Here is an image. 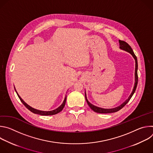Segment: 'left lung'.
<instances>
[{
    "instance_id": "left-lung-1",
    "label": "left lung",
    "mask_w": 153,
    "mask_h": 153,
    "mask_svg": "<svg viewBox=\"0 0 153 153\" xmlns=\"http://www.w3.org/2000/svg\"><path fill=\"white\" fill-rule=\"evenodd\" d=\"M119 44H120V48L121 50H123L124 51H126L128 53H129L131 54L133 56V57H134V59H135V62H136V68H135V83H134V88L133 90L132 93H131L130 96L128 97V99H126L123 103H122L120 105H119V106H117L116 108H110V109H106V108H100L96 106H94V105L91 104L88 100L87 99L86 97V94L85 93V99L86 100L87 103L89 105V106L90 107V108L91 110H93L94 112L97 113H102V114H106V113H115L117 112L118 111H119L124 106H125V105L129 101V100L131 99V98L132 97L133 95L134 94L136 88H137V82H138V76H137V69H138V64H137V57L136 56V55L134 54L131 47L126 42H125V41L123 40H119Z\"/></svg>"
}]
</instances>
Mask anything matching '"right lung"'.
I'll list each match as a JSON object with an SVG mask.
<instances>
[{"instance_id": "right-lung-1", "label": "right lung", "mask_w": 153, "mask_h": 153, "mask_svg": "<svg viewBox=\"0 0 153 153\" xmlns=\"http://www.w3.org/2000/svg\"><path fill=\"white\" fill-rule=\"evenodd\" d=\"M14 89H15V91H16V93H17V94L19 98L20 99V101L22 102V103L25 105V106L27 109H28V110H29L30 111H31L32 113H34V114H37L41 115V116H51V115H54V114H56L59 113V112H60V111L63 110L64 106H65V103H66L67 96H65V99H64L63 103H62V105H61L60 106H59L57 108L55 109V110H52V111H45L38 110H36V109H34V108H32L31 106H30V105H28L27 103H25V102L22 100V98L20 97V96L18 94V93H17V92L16 91L15 88H14Z\"/></svg>"}]
</instances>
